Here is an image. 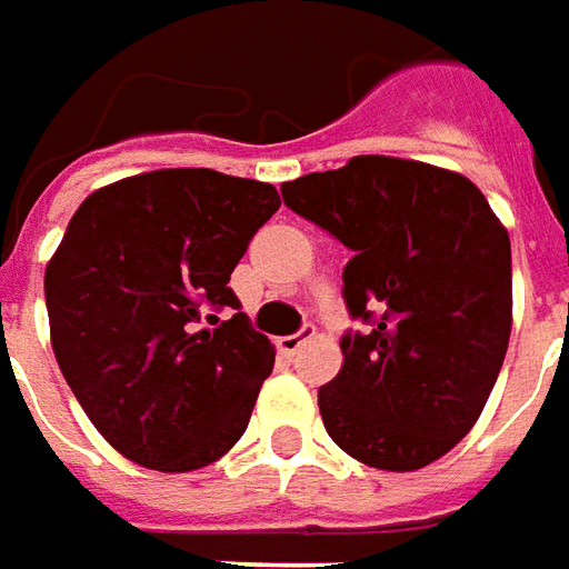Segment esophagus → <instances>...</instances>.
Returning <instances> with one entry per match:
<instances>
[{"mask_svg": "<svg viewBox=\"0 0 569 569\" xmlns=\"http://www.w3.org/2000/svg\"><path fill=\"white\" fill-rule=\"evenodd\" d=\"M316 337V325H303V328L297 330V333H288V337H278V352H284V356H297L300 349H303L306 342Z\"/></svg>", "mask_w": 569, "mask_h": 569, "instance_id": "esophagus-1", "label": "esophagus"}]
</instances>
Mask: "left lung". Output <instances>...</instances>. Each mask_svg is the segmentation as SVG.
Here are the masks:
<instances>
[{
    "instance_id": "obj_1",
    "label": "left lung",
    "mask_w": 569,
    "mask_h": 569,
    "mask_svg": "<svg viewBox=\"0 0 569 569\" xmlns=\"http://www.w3.org/2000/svg\"><path fill=\"white\" fill-rule=\"evenodd\" d=\"M281 199L352 251L342 370L318 389L325 429L365 466L413 471L481 417L511 333V244L462 174L356 156Z\"/></svg>"
}]
</instances>
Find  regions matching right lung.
<instances>
[{"mask_svg":"<svg viewBox=\"0 0 569 569\" xmlns=\"http://www.w3.org/2000/svg\"><path fill=\"white\" fill-rule=\"evenodd\" d=\"M278 204L272 183L168 168L72 213L46 269L51 346L88 420L137 466L201 469L248 429L276 349L229 276Z\"/></svg>","mask_w":569,"mask_h":569,"instance_id":"1","label":"right lung"}]
</instances>
